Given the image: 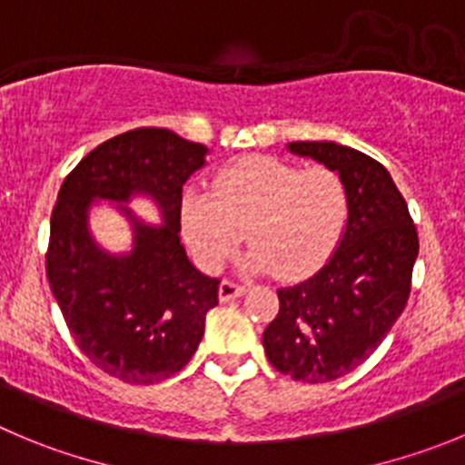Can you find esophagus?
Segmentation results:
<instances>
[{"mask_svg": "<svg viewBox=\"0 0 465 465\" xmlns=\"http://www.w3.org/2000/svg\"><path fill=\"white\" fill-rule=\"evenodd\" d=\"M242 293H245V286L242 284H236V282L232 280L220 282V301L223 302L233 301V298H241Z\"/></svg>", "mask_w": 465, "mask_h": 465, "instance_id": "34e87169", "label": "esophagus"}]
</instances>
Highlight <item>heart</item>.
<instances>
[{
    "label": "heart",
    "instance_id": "heart-1",
    "mask_svg": "<svg viewBox=\"0 0 465 465\" xmlns=\"http://www.w3.org/2000/svg\"><path fill=\"white\" fill-rule=\"evenodd\" d=\"M349 220V190L337 172L302 169L268 155H247L215 176L211 194L188 190L181 229L194 259L218 271L245 229L241 268L305 277L331 257Z\"/></svg>",
    "mask_w": 465,
    "mask_h": 465
}]
</instances>
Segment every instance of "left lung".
Wrapping results in <instances>:
<instances>
[{"mask_svg": "<svg viewBox=\"0 0 465 465\" xmlns=\"http://www.w3.org/2000/svg\"><path fill=\"white\" fill-rule=\"evenodd\" d=\"M341 176L349 220L335 252L305 282L280 289V312L263 331L268 360L305 383L346 376L374 353L406 307L418 232L388 169L335 142H292Z\"/></svg>", "mask_w": 465, "mask_h": 465, "instance_id": "left-lung-1", "label": "left lung"}]
</instances>
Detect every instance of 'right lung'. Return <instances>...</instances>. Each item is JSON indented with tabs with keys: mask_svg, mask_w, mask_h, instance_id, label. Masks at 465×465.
Returning <instances> with one entry per match:
<instances>
[{
	"mask_svg": "<svg viewBox=\"0 0 465 465\" xmlns=\"http://www.w3.org/2000/svg\"><path fill=\"white\" fill-rule=\"evenodd\" d=\"M208 149L167 128H134L95 146L66 176L50 218L47 280L73 340L91 364L124 383L181 371L218 305L220 280L193 266L181 242V193ZM146 196L163 225L127 203ZM117 203L134 242L110 253L90 232V208Z\"/></svg>",
	"mask_w": 465,
	"mask_h": 465,
	"instance_id": "right-lung-1",
	"label": "right lung"
}]
</instances>
